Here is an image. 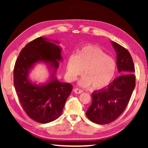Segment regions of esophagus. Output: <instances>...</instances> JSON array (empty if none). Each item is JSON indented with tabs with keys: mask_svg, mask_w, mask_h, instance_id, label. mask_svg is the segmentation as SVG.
<instances>
[{
	"mask_svg": "<svg viewBox=\"0 0 148 148\" xmlns=\"http://www.w3.org/2000/svg\"><path fill=\"white\" fill-rule=\"evenodd\" d=\"M74 92L76 93V94H82V93L84 92V91L82 90H80V89L79 88H75L74 89Z\"/></svg>",
	"mask_w": 148,
	"mask_h": 148,
	"instance_id": "obj_1",
	"label": "esophagus"
}]
</instances>
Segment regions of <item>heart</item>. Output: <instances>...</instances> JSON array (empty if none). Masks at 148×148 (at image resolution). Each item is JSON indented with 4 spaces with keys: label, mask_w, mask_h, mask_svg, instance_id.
I'll return each instance as SVG.
<instances>
[{
    "label": "heart",
    "mask_w": 148,
    "mask_h": 148,
    "mask_svg": "<svg viewBox=\"0 0 148 148\" xmlns=\"http://www.w3.org/2000/svg\"><path fill=\"white\" fill-rule=\"evenodd\" d=\"M79 84L82 87L92 85L93 88L100 90L108 86L114 79L116 72V62L102 49L92 44H86L77 55L69 58L66 75L69 79L75 81L84 71Z\"/></svg>",
    "instance_id": "1"
}]
</instances>
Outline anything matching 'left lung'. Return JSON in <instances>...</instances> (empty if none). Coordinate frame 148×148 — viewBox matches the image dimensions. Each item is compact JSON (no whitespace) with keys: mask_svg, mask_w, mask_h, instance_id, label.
<instances>
[{"mask_svg":"<svg viewBox=\"0 0 148 148\" xmlns=\"http://www.w3.org/2000/svg\"><path fill=\"white\" fill-rule=\"evenodd\" d=\"M116 52V65L123 74L113 80L107 88L92 94V102L86 112L89 120L99 125L113 122L124 112L135 86V66L126 48L112 42Z\"/></svg>","mask_w":148,"mask_h":148,"instance_id":"obj_1","label":"left lung"}]
</instances>
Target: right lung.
<instances>
[{
    "mask_svg": "<svg viewBox=\"0 0 148 148\" xmlns=\"http://www.w3.org/2000/svg\"><path fill=\"white\" fill-rule=\"evenodd\" d=\"M57 43V41H55ZM61 48L45 38L32 40L20 52L13 70V82L23 110L34 121L48 123L60 116L72 85L62 83L54 77L61 60ZM49 63L55 70L52 79L46 84L37 86L28 80L30 69L36 62Z\"/></svg>",
    "mask_w": 148,
    "mask_h": 148,
    "instance_id": "1",
    "label": "right lung"
}]
</instances>
